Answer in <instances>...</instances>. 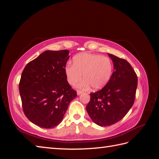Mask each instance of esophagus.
Returning a JSON list of instances; mask_svg holds the SVG:
<instances>
[{
    "label": "esophagus",
    "instance_id": "esophagus-1",
    "mask_svg": "<svg viewBox=\"0 0 159 159\" xmlns=\"http://www.w3.org/2000/svg\"><path fill=\"white\" fill-rule=\"evenodd\" d=\"M84 93L83 91H81V90H78V91H77V94H78V95H81V93Z\"/></svg>",
    "mask_w": 159,
    "mask_h": 159
}]
</instances>
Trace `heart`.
I'll return each instance as SVG.
<instances>
[{"mask_svg": "<svg viewBox=\"0 0 159 159\" xmlns=\"http://www.w3.org/2000/svg\"><path fill=\"white\" fill-rule=\"evenodd\" d=\"M113 63L109 57L99 54L84 53L74 57V64L66 67L65 74L68 82L75 85L82 78L85 79L79 87L89 88L93 90L103 88L109 82L113 74Z\"/></svg>", "mask_w": 159, "mask_h": 159, "instance_id": "1", "label": "heart"}]
</instances>
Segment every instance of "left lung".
<instances>
[{
  "label": "left lung",
  "instance_id": "8db88e82",
  "mask_svg": "<svg viewBox=\"0 0 159 159\" xmlns=\"http://www.w3.org/2000/svg\"><path fill=\"white\" fill-rule=\"evenodd\" d=\"M114 71L109 82L90 93L86 110L92 121L101 127L110 126L122 119L131 108L137 88V76L129 62L108 54Z\"/></svg>",
  "mask_w": 159,
  "mask_h": 159
}]
</instances>
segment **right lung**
Masks as SVG:
<instances>
[{
    "instance_id": "1",
    "label": "right lung",
    "mask_w": 159,
    "mask_h": 159,
    "mask_svg": "<svg viewBox=\"0 0 159 159\" xmlns=\"http://www.w3.org/2000/svg\"><path fill=\"white\" fill-rule=\"evenodd\" d=\"M69 57L68 50H47L22 71L19 91L23 111L38 127L51 129L59 125L77 96L65 74Z\"/></svg>"
}]
</instances>
